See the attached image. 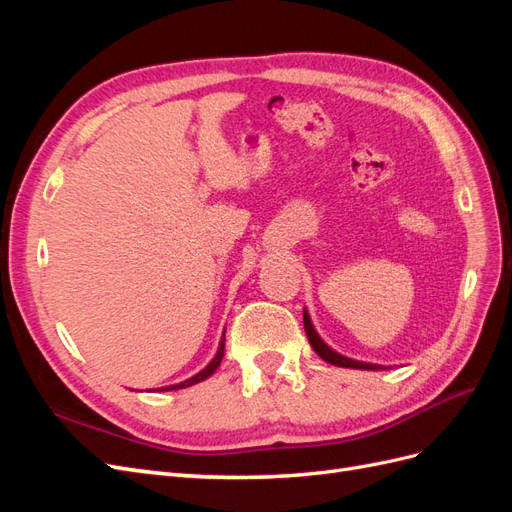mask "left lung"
<instances>
[{
	"label": "left lung",
	"instance_id": "8db88e82",
	"mask_svg": "<svg viewBox=\"0 0 512 512\" xmlns=\"http://www.w3.org/2000/svg\"><path fill=\"white\" fill-rule=\"evenodd\" d=\"M303 324H305V333H307L309 344H312V348L316 350V354L320 356L322 361H327V363L337 365V367H350V369H367V371H378V369H384L382 365H376V363H363V361L348 359V356L339 354V352H335L333 348H329L327 344H324V339L318 335V331L314 329L312 318H309L307 309H303Z\"/></svg>",
	"mask_w": 512,
	"mask_h": 512
}]
</instances>
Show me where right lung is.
<instances>
[{"label":"right lung","mask_w":512,"mask_h":512,"mask_svg":"<svg viewBox=\"0 0 512 512\" xmlns=\"http://www.w3.org/2000/svg\"><path fill=\"white\" fill-rule=\"evenodd\" d=\"M222 359H224V335H222V339H220V348H218V352H215V356H213V359L209 361V365H207L205 369H200L196 376H192V378H188V380H183V382H179V384L162 386V389H158V391H177V389H185V386H192V384L203 382V380H207V378L213 374L215 369L220 367Z\"/></svg>","instance_id":"right-lung-1"}]
</instances>
